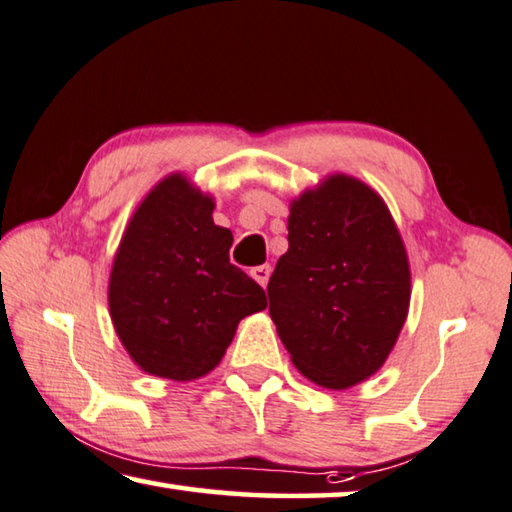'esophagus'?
<instances>
[{"label":"esophagus","mask_w":512,"mask_h":512,"mask_svg":"<svg viewBox=\"0 0 512 512\" xmlns=\"http://www.w3.org/2000/svg\"><path fill=\"white\" fill-rule=\"evenodd\" d=\"M270 274H272V267L270 265H258L251 270V276H254L256 283H261L263 288L267 285V281H270Z\"/></svg>","instance_id":"34e87169"}]
</instances>
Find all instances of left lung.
<instances>
[{
  "mask_svg": "<svg viewBox=\"0 0 512 512\" xmlns=\"http://www.w3.org/2000/svg\"><path fill=\"white\" fill-rule=\"evenodd\" d=\"M288 254L267 283L270 315L292 362L346 389L387 360L409 308V263L384 202L333 175L290 209Z\"/></svg>",
  "mask_w": 512,
  "mask_h": 512,
  "instance_id": "8db88e82",
  "label": "left lung"
}]
</instances>
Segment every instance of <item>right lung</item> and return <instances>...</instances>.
I'll return each instance as SVG.
<instances>
[{"instance_id":"right-lung-1","label":"right lung","mask_w":512,"mask_h":512,"mask_svg":"<svg viewBox=\"0 0 512 512\" xmlns=\"http://www.w3.org/2000/svg\"><path fill=\"white\" fill-rule=\"evenodd\" d=\"M213 200L170 175L128 224L110 276V315L134 362L186 382L215 369L265 290L229 263L233 236L213 224Z\"/></svg>"}]
</instances>
